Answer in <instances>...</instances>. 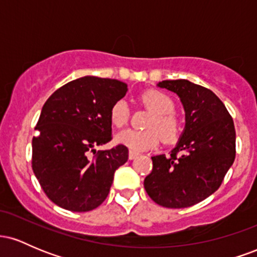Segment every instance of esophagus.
<instances>
[{
	"label": "esophagus",
	"mask_w": 257,
	"mask_h": 257,
	"mask_svg": "<svg viewBox=\"0 0 257 257\" xmlns=\"http://www.w3.org/2000/svg\"><path fill=\"white\" fill-rule=\"evenodd\" d=\"M139 156V153L137 152H133V151H129V159H135Z\"/></svg>",
	"instance_id": "34e87169"
}]
</instances>
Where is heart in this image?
<instances>
[{"label":"heart","instance_id":"obj_1","mask_svg":"<svg viewBox=\"0 0 257 257\" xmlns=\"http://www.w3.org/2000/svg\"><path fill=\"white\" fill-rule=\"evenodd\" d=\"M140 101L153 113L147 123V131L140 132L125 129L116 135V143L125 146L133 152H143L153 149L163 140L166 144H174L181 134L180 120L173 113L175 104L166 93L158 90H147L140 96ZM129 119V106L124 100H118L112 105L110 120L116 128H122Z\"/></svg>","mask_w":257,"mask_h":257}]
</instances>
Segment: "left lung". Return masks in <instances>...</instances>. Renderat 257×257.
<instances>
[{
	"mask_svg": "<svg viewBox=\"0 0 257 257\" xmlns=\"http://www.w3.org/2000/svg\"><path fill=\"white\" fill-rule=\"evenodd\" d=\"M157 85L178 94L186 124L169 157H152V172L144 187L159 205L187 208L208 198L222 184L235 158L234 123L223 102L208 88L187 79Z\"/></svg>",
	"mask_w": 257,
	"mask_h": 257,
	"instance_id": "obj_1",
	"label": "left lung"
}]
</instances>
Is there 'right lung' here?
Here are the masks:
<instances>
[{
	"instance_id": "1",
	"label": "right lung",
	"mask_w": 257,
	"mask_h": 257,
	"mask_svg": "<svg viewBox=\"0 0 257 257\" xmlns=\"http://www.w3.org/2000/svg\"><path fill=\"white\" fill-rule=\"evenodd\" d=\"M126 90L117 79L84 76L44 102L32 139V170L60 208L76 213L98 208L110 192L116 169L128 161L125 146L95 150L111 141L110 110Z\"/></svg>"
}]
</instances>
